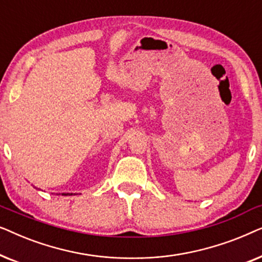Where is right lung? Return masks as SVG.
Listing matches in <instances>:
<instances>
[{"instance_id":"1","label":"right lung","mask_w":262,"mask_h":262,"mask_svg":"<svg viewBox=\"0 0 262 262\" xmlns=\"http://www.w3.org/2000/svg\"><path fill=\"white\" fill-rule=\"evenodd\" d=\"M63 195H73V193H62Z\"/></svg>"}]
</instances>
